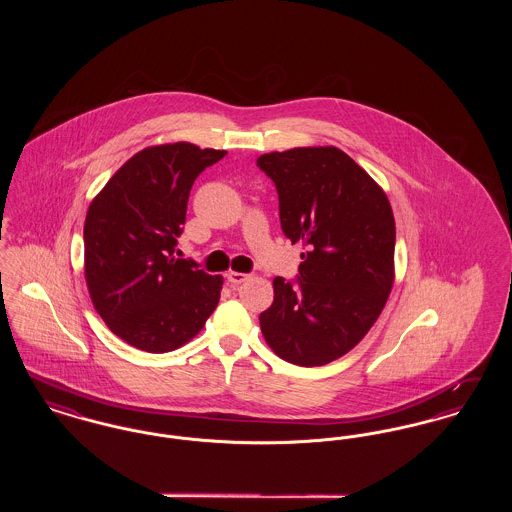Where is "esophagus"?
<instances>
[{"label": "esophagus", "mask_w": 512, "mask_h": 512, "mask_svg": "<svg viewBox=\"0 0 512 512\" xmlns=\"http://www.w3.org/2000/svg\"><path fill=\"white\" fill-rule=\"evenodd\" d=\"M247 278H249V276H247V274H244V272H234V270H232V272H228V274H226V280H228V282H230V284H234V286H238V284H242V282H245V280H247Z\"/></svg>", "instance_id": "1"}]
</instances>
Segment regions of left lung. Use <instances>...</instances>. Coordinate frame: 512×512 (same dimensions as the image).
<instances>
[{"label":"left lung","mask_w":512,"mask_h":512,"mask_svg":"<svg viewBox=\"0 0 512 512\" xmlns=\"http://www.w3.org/2000/svg\"><path fill=\"white\" fill-rule=\"evenodd\" d=\"M280 199V222L301 253L299 286L276 276L261 313L284 361L322 366L349 353L378 320L395 280V219L382 186L334 146L293 147L257 159Z\"/></svg>","instance_id":"obj_1"}]
</instances>
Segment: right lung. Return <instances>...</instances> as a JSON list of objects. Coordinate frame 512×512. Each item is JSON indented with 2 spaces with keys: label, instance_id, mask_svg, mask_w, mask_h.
I'll return each instance as SVG.
<instances>
[{
  "label": "right lung",
  "instance_id": "obj_1",
  "mask_svg": "<svg viewBox=\"0 0 512 512\" xmlns=\"http://www.w3.org/2000/svg\"><path fill=\"white\" fill-rule=\"evenodd\" d=\"M224 149L176 142L132 155L88 207L84 276L109 330L147 353L195 338L217 309L222 276L176 259L194 180Z\"/></svg>",
  "mask_w": 512,
  "mask_h": 512
}]
</instances>
